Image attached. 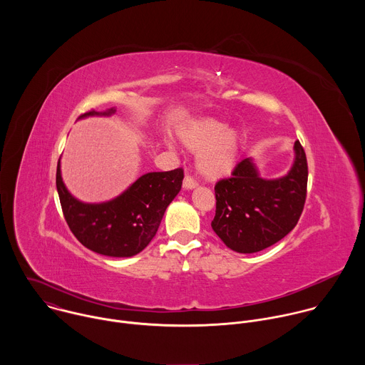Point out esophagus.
<instances>
[{
  "label": "esophagus",
  "mask_w": 365,
  "mask_h": 365,
  "mask_svg": "<svg viewBox=\"0 0 365 365\" xmlns=\"http://www.w3.org/2000/svg\"><path fill=\"white\" fill-rule=\"evenodd\" d=\"M196 186V180L192 176H185L183 179V189H193Z\"/></svg>",
  "instance_id": "34e87169"
}]
</instances>
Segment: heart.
Instances as JSON below:
<instances>
[{
    "label": "heart",
    "mask_w": 365,
    "mask_h": 365,
    "mask_svg": "<svg viewBox=\"0 0 365 365\" xmlns=\"http://www.w3.org/2000/svg\"><path fill=\"white\" fill-rule=\"evenodd\" d=\"M178 134L187 150L197 153L196 168L202 178L218 180L231 175L241 147V137L235 128L205 117L185 123Z\"/></svg>",
    "instance_id": "heart-1"
}]
</instances>
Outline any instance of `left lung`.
Returning a JSON list of instances; mask_svg holds the SVG:
<instances>
[{
    "label": "left lung",
    "instance_id": "obj_1",
    "mask_svg": "<svg viewBox=\"0 0 365 365\" xmlns=\"http://www.w3.org/2000/svg\"><path fill=\"white\" fill-rule=\"evenodd\" d=\"M293 150V166L283 178H259L252 160L244 159L231 178L215 185L211 225L228 248L242 254L262 251L296 227L306 200L307 162L299 140Z\"/></svg>",
    "mask_w": 365,
    "mask_h": 365
}]
</instances>
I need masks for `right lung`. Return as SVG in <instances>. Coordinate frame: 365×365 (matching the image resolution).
I'll return each mask as SVG.
<instances>
[{"label":"right lung","mask_w":365,"mask_h":365,"mask_svg":"<svg viewBox=\"0 0 365 365\" xmlns=\"http://www.w3.org/2000/svg\"><path fill=\"white\" fill-rule=\"evenodd\" d=\"M88 111L91 115H111ZM183 169L151 172L138 178L124 193L102 203H83L66 189L56 170V187L63 217L78 241L86 248L108 257H133L143 251L159 230L166 207L182 187Z\"/></svg>","instance_id":"right-lung-1"}]
</instances>
